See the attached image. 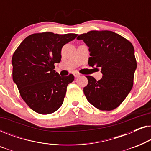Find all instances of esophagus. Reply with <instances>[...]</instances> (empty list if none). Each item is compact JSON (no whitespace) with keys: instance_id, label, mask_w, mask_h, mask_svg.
<instances>
[{"instance_id":"34e87169","label":"esophagus","mask_w":151,"mask_h":151,"mask_svg":"<svg viewBox=\"0 0 151 151\" xmlns=\"http://www.w3.org/2000/svg\"><path fill=\"white\" fill-rule=\"evenodd\" d=\"M73 75H74V76H75V78H78L80 76V73H78V72L75 71L73 73Z\"/></svg>"}]
</instances>
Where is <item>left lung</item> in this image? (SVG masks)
I'll use <instances>...</instances> for the list:
<instances>
[{
	"label": "left lung",
	"mask_w": 151,
	"mask_h": 151,
	"mask_svg": "<svg viewBox=\"0 0 151 151\" xmlns=\"http://www.w3.org/2000/svg\"><path fill=\"white\" fill-rule=\"evenodd\" d=\"M89 47L88 64L101 68L102 79L86 76L88 84L84 93L93 106L101 111L116 109L125 100L133 86L137 62L131 42L111 31H90L80 34Z\"/></svg>",
	"instance_id": "left-lung-1"
}]
</instances>
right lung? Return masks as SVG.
I'll return each instance as SVG.
<instances>
[{"label":"right lung","instance_id":"obj_1","mask_svg":"<svg viewBox=\"0 0 151 151\" xmlns=\"http://www.w3.org/2000/svg\"><path fill=\"white\" fill-rule=\"evenodd\" d=\"M78 34L36 33L24 39L14 53L12 78L26 104L35 112L51 114L63 104L73 74L60 76L55 63L61 60V49Z\"/></svg>","mask_w":151,"mask_h":151}]
</instances>
